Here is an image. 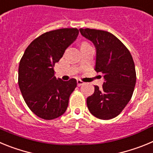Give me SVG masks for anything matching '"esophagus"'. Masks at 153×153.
Instances as JSON below:
<instances>
[{
    "label": "esophagus",
    "instance_id": "obj_1",
    "mask_svg": "<svg viewBox=\"0 0 153 153\" xmlns=\"http://www.w3.org/2000/svg\"><path fill=\"white\" fill-rule=\"evenodd\" d=\"M76 83H77V86H82V85L83 84V82L82 80H79V79H77V81H76Z\"/></svg>",
    "mask_w": 153,
    "mask_h": 153
}]
</instances>
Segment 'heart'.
<instances>
[{"instance_id":"b5f03b06","label":"heart","mask_w":153,"mask_h":153,"mask_svg":"<svg viewBox=\"0 0 153 153\" xmlns=\"http://www.w3.org/2000/svg\"><path fill=\"white\" fill-rule=\"evenodd\" d=\"M84 44H88L87 43H86V42H83V44H82V45H84Z\"/></svg>"}]
</instances>
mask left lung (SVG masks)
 I'll return each instance as SVG.
<instances>
[{"label": "left lung", "instance_id": "8db88e82", "mask_svg": "<svg viewBox=\"0 0 153 153\" xmlns=\"http://www.w3.org/2000/svg\"><path fill=\"white\" fill-rule=\"evenodd\" d=\"M79 32L95 46V70L104 79L102 88L95 86L93 95L86 99L87 107L97 118L111 120L123 111L134 91V61L126 47L111 33L90 28H80Z\"/></svg>", "mask_w": 153, "mask_h": 153}]
</instances>
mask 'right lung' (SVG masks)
Masks as SVG:
<instances>
[{"label": "right lung", "instance_id": "1", "mask_svg": "<svg viewBox=\"0 0 153 153\" xmlns=\"http://www.w3.org/2000/svg\"><path fill=\"white\" fill-rule=\"evenodd\" d=\"M78 34L76 28L46 32L31 42L21 58L19 87L28 107L40 118L53 120L67 110L76 80L56 79L53 67Z\"/></svg>", "mask_w": 153, "mask_h": 153}]
</instances>
